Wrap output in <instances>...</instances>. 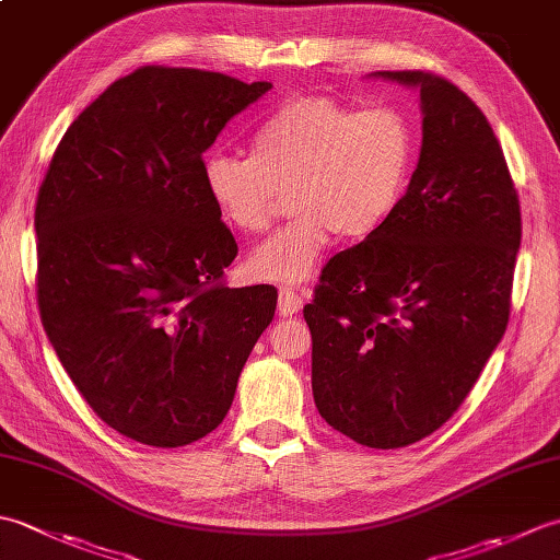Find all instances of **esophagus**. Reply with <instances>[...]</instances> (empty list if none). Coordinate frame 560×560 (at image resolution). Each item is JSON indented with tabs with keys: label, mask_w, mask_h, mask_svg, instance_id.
Segmentation results:
<instances>
[{
	"label": "esophagus",
	"mask_w": 560,
	"mask_h": 560,
	"mask_svg": "<svg viewBox=\"0 0 560 560\" xmlns=\"http://www.w3.org/2000/svg\"><path fill=\"white\" fill-rule=\"evenodd\" d=\"M303 307V299L293 289H281L279 291V315L291 317Z\"/></svg>",
	"instance_id": "obj_1"
}]
</instances>
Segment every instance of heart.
Instances as JSON below:
<instances>
[{"mask_svg":"<svg viewBox=\"0 0 560 560\" xmlns=\"http://www.w3.org/2000/svg\"><path fill=\"white\" fill-rule=\"evenodd\" d=\"M413 161V125L395 105L355 110L329 96H295L257 125L249 159L211 153L201 177L219 217L243 235L265 233L291 195L295 219L249 255L247 269L299 287L337 233L365 241L395 217Z\"/></svg>","mask_w":560,"mask_h":560,"instance_id":"b5f03b06","label":"heart"}]
</instances>
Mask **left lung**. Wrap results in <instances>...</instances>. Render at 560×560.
<instances>
[{
	"instance_id": "left-lung-1",
	"label": "left lung",
	"mask_w": 560,
	"mask_h": 560,
	"mask_svg": "<svg viewBox=\"0 0 560 560\" xmlns=\"http://www.w3.org/2000/svg\"><path fill=\"white\" fill-rule=\"evenodd\" d=\"M421 93L423 144L401 205L343 249L303 307L319 416L365 447L438 431L510 317L522 237L503 149L467 93L431 71H375Z\"/></svg>"
}]
</instances>
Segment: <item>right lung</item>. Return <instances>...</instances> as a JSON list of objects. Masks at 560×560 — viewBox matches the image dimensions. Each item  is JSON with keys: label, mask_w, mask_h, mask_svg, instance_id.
Instances as JSON below:
<instances>
[{"label": "right lung", "mask_w": 560, "mask_h": 560, "mask_svg": "<svg viewBox=\"0 0 560 560\" xmlns=\"http://www.w3.org/2000/svg\"><path fill=\"white\" fill-rule=\"evenodd\" d=\"M271 89L221 71L139 67L69 125L35 201L38 307L101 419L183 447L229 413L277 289H229L237 243L205 189V153Z\"/></svg>", "instance_id": "right-lung-1"}]
</instances>
